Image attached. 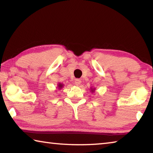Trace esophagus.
Masks as SVG:
<instances>
[{
	"mask_svg": "<svg viewBox=\"0 0 153 153\" xmlns=\"http://www.w3.org/2000/svg\"><path fill=\"white\" fill-rule=\"evenodd\" d=\"M81 80H80L79 79H75V84L76 85V86H79V85L81 84Z\"/></svg>",
	"mask_w": 153,
	"mask_h": 153,
	"instance_id": "1",
	"label": "esophagus"
}]
</instances>
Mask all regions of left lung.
Instances as JSON below:
<instances>
[{
    "label": "left lung",
    "mask_w": 153,
    "mask_h": 153,
    "mask_svg": "<svg viewBox=\"0 0 153 153\" xmlns=\"http://www.w3.org/2000/svg\"><path fill=\"white\" fill-rule=\"evenodd\" d=\"M92 91H93V90H92ZM93 92H94V91H93Z\"/></svg>",
    "instance_id": "8db88e82"
}]
</instances>
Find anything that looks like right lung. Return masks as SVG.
Listing matches in <instances>:
<instances>
[{"label":"right lung","mask_w":153,"mask_h":153,"mask_svg":"<svg viewBox=\"0 0 153 153\" xmlns=\"http://www.w3.org/2000/svg\"><path fill=\"white\" fill-rule=\"evenodd\" d=\"M58 86H59V88H60V89L62 87H63V85H62L61 84H59L58 85Z\"/></svg>","instance_id":"right-lung-1"}]
</instances>
